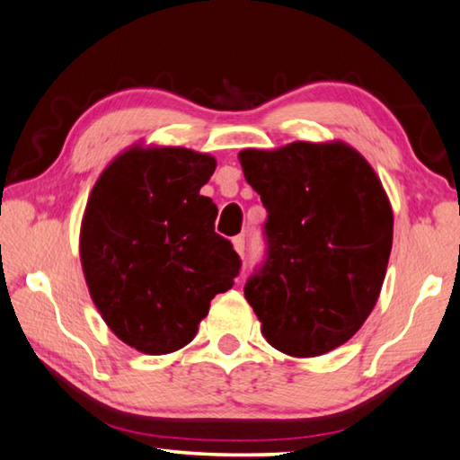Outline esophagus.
I'll return each instance as SVG.
<instances>
[{"label": "esophagus", "mask_w": 460, "mask_h": 460, "mask_svg": "<svg viewBox=\"0 0 460 460\" xmlns=\"http://www.w3.org/2000/svg\"><path fill=\"white\" fill-rule=\"evenodd\" d=\"M232 246H234V251L243 257L244 254V236H234L232 238Z\"/></svg>", "instance_id": "esophagus-1"}]
</instances>
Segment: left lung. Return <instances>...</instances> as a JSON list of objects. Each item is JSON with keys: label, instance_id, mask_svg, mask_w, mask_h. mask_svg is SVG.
<instances>
[{"label": "left lung", "instance_id": "obj_1", "mask_svg": "<svg viewBox=\"0 0 460 460\" xmlns=\"http://www.w3.org/2000/svg\"><path fill=\"white\" fill-rule=\"evenodd\" d=\"M267 208L269 254L244 297L273 349L320 357L349 342L377 304L394 244L381 179L341 140L240 150Z\"/></svg>", "mask_w": 460, "mask_h": 460}]
</instances>
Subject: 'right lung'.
Wrapping results in <instances>:
<instances>
[{
    "label": "right lung",
    "instance_id": "add662e5",
    "mask_svg": "<svg viewBox=\"0 0 460 460\" xmlns=\"http://www.w3.org/2000/svg\"><path fill=\"white\" fill-rule=\"evenodd\" d=\"M214 171L212 155L138 142L89 193L79 234L89 296L111 332L145 355L190 344L209 301L234 285L240 259L214 232L216 203L199 195Z\"/></svg>",
    "mask_w": 460,
    "mask_h": 460
}]
</instances>
